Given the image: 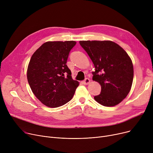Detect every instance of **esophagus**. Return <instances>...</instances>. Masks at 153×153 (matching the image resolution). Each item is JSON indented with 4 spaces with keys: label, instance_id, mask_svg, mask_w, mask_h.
Wrapping results in <instances>:
<instances>
[{
    "label": "esophagus",
    "instance_id": "1",
    "mask_svg": "<svg viewBox=\"0 0 153 153\" xmlns=\"http://www.w3.org/2000/svg\"><path fill=\"white\" fill-rule=\"evenodd\" d=\"M89 82H90V79H88V78L85 79L84 80V81H82V83H83L84 84H85V85H87V84H89Z\"/></svg>",
    "mask_w": 153,
    "mask_h": 153
}]
</instances>
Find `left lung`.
Returning <instances> with one entry per match:
<instances>
[{
	"label": "left lung",
	"mask_w": 153,
	"mask_h": 153,
	"mask_svg": "<svg viewBox=\"0 0 153 153\" xmlns=\"http://www.w3.org/2000/svg\"><path fill=\"white\" fill-rule=\"evenodd\" d=\"M95 67L94 81L101 92L94 99L105 107L115 106L130 92L133 80V66L126 52L111 41H80Z\"/></svg>",
	"instance_id": "left-lung-1"
}]
</instances>
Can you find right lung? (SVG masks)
Returning <instances> with one entry per match:
<instances>
[{
	"label": "right lung",
	"mask_w": 153,
	"mask_h": 153,
	"mask_svg": "<svg viewBox=\"0 0 153 153\" xmlns=\"http://www.w3.org/2000/svg\"><path fill=\"white\" fill-rule=\"evenodd\" d=\"M74 41L48 42L32 55L27 69L31 89L44 105L58 107L70 101L79 82L72 79L66 65Z\"/></svg>",
	"instance_id": "right-lung-1"
}]
</instances>
